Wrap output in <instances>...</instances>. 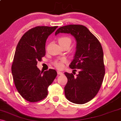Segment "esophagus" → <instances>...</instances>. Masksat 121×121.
Masks as SVG:
<instances>
[{
    "mask_svg": "<svg viewBox=\"0 0 121 121\" xmlns=\"http://www.w3.org/2000/svg\"><path fill=\"white\" fill-rule=\"evenodd\" d=\"M57 74H59V75H62V74H63V73H62V72H61V71H60V70H57Z\"/></svg>",
    "mask_w": 121,
    "mask_h": 121,
    "instance_id": "1",
    "label": "esophagus"
}]
</instances>
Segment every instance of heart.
<instances>
[{"instance_id":"obj_1","label":"heart","mask_w":121,"mask_h":121,"mask_svg":"<svg viewBox=\"0 0 121 121\" xmlns=\"http://www.w3.org/2000/svg\"><path fill=\"white\" fill-rule=\"evenodd\" d=\"M71 43V40L68 37L66 36H63L60 37L59 39V44H61V43ZM66 61V59H61L59 61H57L55 62V65L57 68H61L63 66V64L64 62Z\"/></svg>"}]
</instances>
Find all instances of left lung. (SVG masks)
<instances>
[{
	"label": "left lung",
	"mask_w": 121,
	"mask_h": 121,
	"mask_svg": "<svg viewBox=\"0 0 121 121\" xmlns=\"http://www.w3.org/2000/svg\"><path fill=\"white\" fill-rule=\"evenodd\" d=\"M60 33L69 34L76 39V52L69 67L79 70L76 76L65 73L68 78L65 95L74 104H85L96 95L105 76L102 46L90 30L82 25L63 26L56 30L55 35Z\"/></svg>",
	"instance_id": "8db88e82"
}]
</instances>
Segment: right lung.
<instances>
[{"instance_id": "add662e5", "label": "right lung", "mask_w": 121, "mask_h": 121, "mask_svg": "<svg viewBox=\"0 0 121 121\" xmlns=\"http://www.w3.org/2000/svg\"><path fill=\"white\" fill-rule=\"evenodd\" d=\"M57 28L38 26L25 33L15 51L11 71L18 92L26 100L35 102L48 95V87L57 76L55 69L40 71L38 61L45 55V43Z\"/></svg>"}]
</instances>
